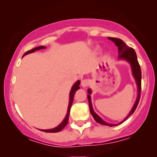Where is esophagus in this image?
<instances>
[{
	"mask_svg": "<svg viewBox=\"0 0 157 157\" xmlns=\"http://www.w3.org/2000/svg\"><path fill=\"white\" fill-rule=\"evenodd\" d=\"M89 81L88 79H82V80H81V86H82L83 88H86V86L89 85Z\"/></svg>",
	"mask_w": 157,
	"mask_h": 157,
	"instance_id": "34e87169",
	"label": "esophagus"
}]
</instances>
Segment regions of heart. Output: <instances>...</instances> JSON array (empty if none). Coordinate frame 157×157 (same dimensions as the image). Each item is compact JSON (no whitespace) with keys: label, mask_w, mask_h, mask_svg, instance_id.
Returning a JSON list of instances; mask_svg holds the SVG:
<instances>
[{"label":"heart","mask_w":157,"mask_h":157,"mask_svg":"<svg viewBox=\"0 0 157 157\" xmlns=\"http://www.w3.org/2000/svg\"><path fill=\"white\" fill-rule=\"evenodd\" d=\"M98 50H99V48H96V50H95V51L97 52V51H98ZM104 57H108V53H107V52H105V53H104Z\"/></svg>","instance_id":"obj_1"}]
</instances>
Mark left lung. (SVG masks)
<instances>
[{
	"label": "left lung",
	"mask_w": 157,
	"mask_h": 157,
	"mask_svg": "<svg viewBox=\"0 0 157 157\" xmlns=\"http://www.w3.org/2000/svg\"><path fill=\"white\" fill-rule=\"evenodd\" d=\"M108 39H109L110 40H111L118 47V60H123L127 61L131 66V72H132V75L134 77L135 81H136V87H137V97H136V100L135 101V103L134 106L132 107V109L130 111L128 116L124 119L122 121L119 122L118 124H111L108 123L105 121H104L99 116L98 114H97L94 111L93 107H92V103H91V89H88V100H89V109H90V112H91V115L94 119V120L98 123L101 124L103 125H108V126H116L121 124L122 122L125 121L134 112V111L136 110L137 105L139 103L140 99V94H141V80H142V73H141V68H140V66L139 64L138 60H137V57H136V54L135 52L134 48L129 47L127 45L125 44L123 40H122L115 38V37H108Z\"/></svg>",
	"instance_id": "left-lung-1"
}]
</instances>
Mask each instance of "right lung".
Here are the masks:
<instances>
[{
    "label": "right lung",
    "instance_id": "right-lung-1",
    "mask_svg": "<svg viewBox=\"0 0 157 157\" xmlns=\"http://www.w3.org/2000/svg\"><path fill=\"white\" fill-rule=\"evenodd\" d=\"M46 46H38V47H36L33 49L30 50V51L26 52V53L23 55V56L28 55V54L32 53V52H35V51H37V50L40 49H44V48H46ZM80 80H77L75 84L73 85L72 87H71V91H70L69 93V101H68V110H67V113H66V117H65L64 120H63V122H61L59 125H57V127L54 128H51V129H39V130L44 131V132H46V133H57L59 132V131H62L63 129L64 128L65 126L67 125L68 122V117H69V113H70V109H71V105H72V102L74 100V95L76 91L80 89Z\"/></svg>",
    "mask_w": 157,
    "mask_h": 157
}]
</instances>
